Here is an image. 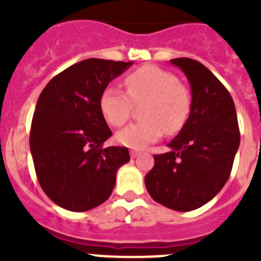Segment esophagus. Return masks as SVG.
<instances>
[{
  "instance_id": "1",
  "label": "esophagus",
  "mask_w": 261,
  "mask_h": 261,
  "mask_svg": "<svg viewBox=\"0 0 261 261\" xmlns=\"http://www.w3.org/2000/svg\"><path fill=\"white\" fill-rule=\"evenodd\" d=\"M138 155H140V151L130 150V156H132V158H136V156H138Z\"/></svg>"
}]
</instances>
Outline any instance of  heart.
Instances as JSON below:
<instances>
[{"label": "heart", "instance_id": "1", "mask_svg": "<svg viewBox=\"0 0 261 261\" xmlns=\"http://www.w3.org/2000/svg\"><path fill=\"white\" fill-rule=\"evenodd\" d=\"M124 84L126 94L111 85L106 87L99 102L107 123L116 128L128 121L133 105L145 103L141 110L144 120L116 135L120 145L140 150L158 141L165 130L174 135L183 128L191 110V96L172 73L145 65L126 75Z\"/></svg>", "mask_w": 261, "mask_h": 261}]
</instances>
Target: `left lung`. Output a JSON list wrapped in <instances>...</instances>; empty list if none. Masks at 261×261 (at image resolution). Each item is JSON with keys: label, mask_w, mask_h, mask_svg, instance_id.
I'll return each mask as SVG.
<instances>
[{"label": "left lung", "mask_w": 261, "mask_h": 261, "mask_svg": "<svg viewBox=\"0 0 261 261\" xmlns=\"http://www.w3.org/2000/svg\"><path fill=\"white\" fill-rule=\"evenodd\" d=\"M191 85V112L171 151L154 155L145 176L149 195L177 212H190L211 201L227 181L241 142L234 102L221 81L201 62L171 60Z\"/></svg>", "instance_id": "8db88e82"}]
</instances>
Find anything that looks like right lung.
I'll return each instance as SVG.
<instances>
[{
	"label": "right lung",
	"mask_w": 261,
	"mask_h": 261,
	"mask_svg": "<svg viewBox=\"0 0 261 261\" xmlns=\"http://www.w3.org/2000/svg\"><path fill=\"white\" fill-rule=\"evenodd\" d=\"M132 62L87 59L52 78L36 103L30 132L36 176L61 208L86 212L103 204L129 162L126 147L103 144L111 137L100 96Z\"/></svg>",
	"instance_id": "1"
}]
</instances>
